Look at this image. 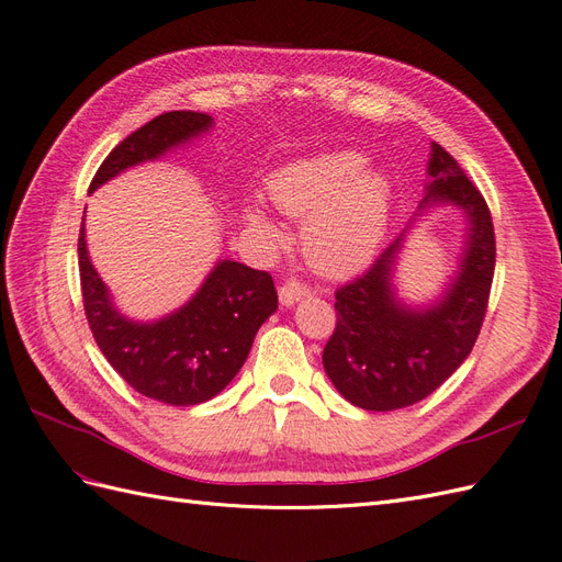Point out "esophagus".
Wrapping results in <instances>:
<instances>
[{
  "label": "esophagus",
  "instance_id": "34e87169",
  "mask_svg": "<svg viewBox=\"0 0 562 562\" xmlns=\"http://www.w3.org/2000/svg\"><path fill=\"white\" fill-rule=\"evenodd\" d=\"M304 295H310V285L302 283L300 279H288L279 288V300H281L283 307H293V304L297 300H302Z\"/></svg>",
  "mask_w": 562,
  "mask_h": 562
}]
</instances>
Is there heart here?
I'll list each match as a JSON object with an SVG mask.
<instances>
[{
    "mask_svg": "<svg viewBox=\"0 0 562 562\" xmlns=\"http://www.w3.org/2000/svg\"><path fill=\"white\" fill-rule=\"evenodd\" d=\"M361 151L337 149L283 166L269 180L277 206L304 220V250L326 274H349L375 255L389 220V180L363 171ZM248 223L269 232L258 209L246 211Z\"/></svg>",
    "mask_w": 562,
    "mask_h": 562,
    "instance_id": "1",
    "label": "heart"
}]
</instances>
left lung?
<instances>
[{"instance_id": "1", "label": "left lung", "mask_w": 562, "mask_h": 562, "mask_svg": "<svg viewBox=\"0 0 562 562\" xmlns=\"http://www.w3.org/2000/svg\"><path fill=\"white\" fill-rule=\"evenodd\" d=\"M427 173V196L415 217L457 206L469 223L462 262L443 295L427 307L398 300L394 267L407 229L366 274L335 293L337 326L323 349V368L339 394L363 411H398L434 394L467 361L487 312L497 255L487 203L438 143Z\"/></svg>"}]
</instances>
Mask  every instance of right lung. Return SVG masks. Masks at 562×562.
I'll list each match as a JSON object with an SVG mask.
<instances>
[{
	"instance_id": "add662e5",
	"label": "right lung",
	"mask_w": 562,
	"mask_h": 562,
	"mask_svg": "<svg viewBox=\"0 0 562 562\" xmlns=\"http://www.w3.org/2000/svg\"><path fill=\"white\" fill-rule=\"evenodd\" d=\"M211 126L213 116L192 110L155 116L110 151L89 192ZM77 246L83 312L100 351L138 394L166 405H199L217 396L246 363L255 333L279 307L267 271L220 260L178 312L151 323L131 321L114 307L108 285L91 265L83 225Z\"/></svg>"
}]
</instances>
